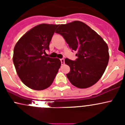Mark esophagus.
<instances>
[{
	"label": "esophagus",
	"instance_id": "1",
	"mask_svg": "<svg viewBox=\"0 0 125 125\" xmlns=\"http://www.w3.org/2000/svg\"><path fill=\"white\" fill-rule=\"evenodd\" d=\"M61 64H64V59H63V58H62V59H61Z\"/></svg>",
	"mask_w": 125,
	"mask_h": 125
}]
</instances>
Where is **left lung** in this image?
<instances>
[{
    "label": "left lung",
    "instance_id": "1",
    "mask_svg": "<svg viewBox=\"0 0 125 125\" xmlns=\"http://www.w3.org/2000/svg\"><path fill=\"white\" fill-rule=\"evenodd\" d=\"M55 32L61 34L78 58L65 59L70 71L66 74L72 85L79 88L93 85L102 76L109 61L108 47L96 32L80 21L60 24Z\"/></svg>",
    "mask_w": 125,
    "mask_h": 125
}]
</instances>
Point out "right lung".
I'll use <instances>...</instances> for the list:
<instances>
[{
    "instance_id": "1",
    "label": "right lung",
    "mask_w": 125,
    "mask_h": 125,
    "mask_svg": "<svg viewBox=\"0 0 125 125\" xmlns=\"http://www.w3.org/2000/svg\"><path fill=\"white\" fill-rule=\"evenodd\" d=\"M58 24H40L25 33L15 44L12 60L18 76L25 85L43 90L53 82L61 65L58 58L47 56L45 51Z\"/></svg>"
}]
</instances>
